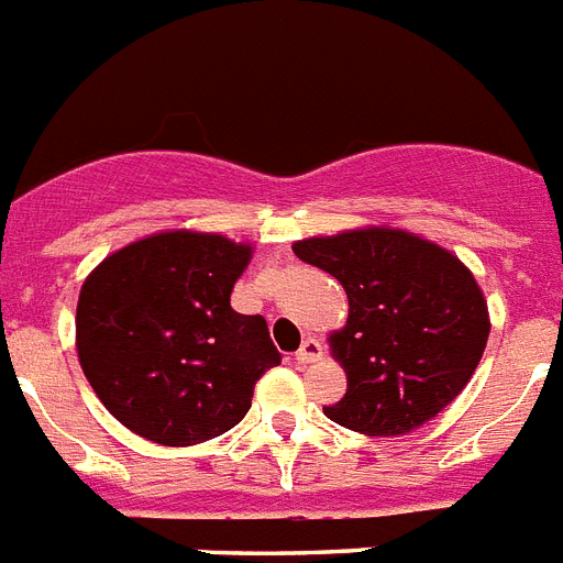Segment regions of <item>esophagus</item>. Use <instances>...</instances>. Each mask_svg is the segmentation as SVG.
Instances as JSON below:
<instances>
[{
	"instance_id": "obj_1",
	"label": "esophagus",
	"mask_w": 563,
	"mask_h": 563,
	"mask_svg": "<svg viewBox=\"0 0 563 563\" xmlns=\"http://www.w3.org/2000/svg\"><path fill=\"white\" fill-rule=\"evenodd\" d=\"M321 358V341L319 339H305L301 347L296 350V362L299 364H313Z\"/></svg>"
}]
</instances>
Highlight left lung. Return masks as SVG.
Listing matches in <instances>:
<instances>
[{"instance_id":"8db88e82","label":"left lung","mask_w":563,"mask_h":563,"mask_svg":"<svg viewBox=\"0 0 563 563\" xmlns=\"http://www.w3.org/2000/svg\"><path fill=\"white\" fill-rule=\"evenodd\" d=\"M301 262L339 278L347 324L330 353L347 393L324 416L364 435H405L453 405L482 362L487 299L441 244L384 224L292 244Z\"/></svg>"}]
</instances>
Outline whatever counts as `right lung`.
Masks as SVG:
<instances>
[{"instance_id":"obj_1","label":"right lung","mask_w":563,"mask_h":563,"mask_svg":"<svg viewBox=\"0 0 563 563\" xmlns=\"http://www.w3.org/2000/svg\"><path fill=\"white\" fill-rule=\"evenodd\" d=\"M247 242L162 230L96 264L76 305V353L108 412L142 439L190 446L247 416L282 362L267 321L230 307Z\"/></svg>"}]
</instances>
